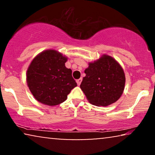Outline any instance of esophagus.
<instances>
[{
  "label": "esophagus",
  "mask_w": 155,
  "mask_h": 155,
  "mask_svg": "<svg viewBox=\"0 0 155 155\" xmlns=\"http://www.w3.org/2000/svg\"><path fill=\"white\" fill-rule=\"evenodd\" d=\"M82 78H80V79H78V80H76V82H77V84H78V85H80V84H81V82H82Z\"/></svg>",
  "instance_id": "esophagus-1"
}]
</instances>
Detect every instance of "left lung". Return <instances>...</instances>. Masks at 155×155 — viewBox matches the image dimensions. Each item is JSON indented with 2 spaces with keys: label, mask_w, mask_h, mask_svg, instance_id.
<instances>
[{
  "label": "left lung",
  "mask_w": 155,
  "mask_h": 155,
  "mask_svg": "<svg viewBox=\"0 0 155 155\" xmlns=\"http://www.w3.org/2000/svg\"><path fill=\"white\" fill-rule=\"evenodd\" d=\"M84 73L80 88L92 104L107 107L121 96L126 78L121 66L112 57L104 55L90 63Z\"/></svg>",
  "instance_id": "1"
}]
</instances>
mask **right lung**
<instances>
[{"instance_id":"right-lung-1","label":"right lung","mask_w":155,"mask_h":155,"mask_svg":"<svg viewBox=\"0 0 155 155\" xmlns=\"http://www.w3.org/2000/svg\"><path fill=\"white\" fill-rule=\"evenodd\" d=\"M67 58L54 50H47L36 56L27 73L29 90L39 102L58 105L77 86L71 69L65 67Z\"/></svg>"}]
</instances>
